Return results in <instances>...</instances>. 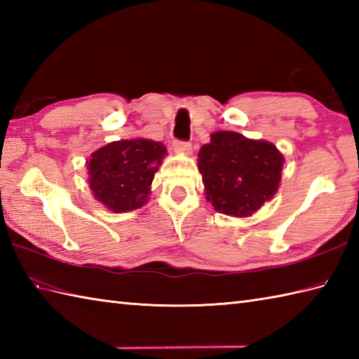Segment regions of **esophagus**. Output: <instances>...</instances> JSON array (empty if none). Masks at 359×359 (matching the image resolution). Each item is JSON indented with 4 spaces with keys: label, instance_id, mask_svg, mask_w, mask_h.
Here are the masks:
<instances>
[{
    "label": "esophagus",
    "instance_id": "34e87169",
    "mask_svg": "<svg viewBox=\"0 0 359 359\" xmlns=\"http://www.w3.org/2000/svg\"><path fill=\"white\" fill-rule=\"evenodd\" d=\"M172 148L175 152H179V154H185V156H189L193 152L191 143H188V142H174Z\"/></svg>",
    "mask_w": 359,
    "mask_h": 359
}]
</instances>
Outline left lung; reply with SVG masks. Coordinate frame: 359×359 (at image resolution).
<instances>
[{"mask_svg": "<svg viewBox=\"0 0 359 359\" xmlns=\"http://www.w3.org/2000/svg\"><path fill=\"white\" fill-rule=\"evenodd\" d=\"M285 158L271 142L234 131L211 134L199 151L205 197L216 211L250 217L276 194Z\"/></svg>", "mask_w": 359, "mask_h": 359, "instance_id": "left-lung-1", "label": "left lung"}]
</instances>
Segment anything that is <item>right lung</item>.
Returning a JSON list of instances; mask_svg holds the SVG:
<instances>
[{
	"label": "right lung",
	"instance_id": "add662e5",
	"mask_svg": "<svg viewBox=\"0 0 359 359\" xmlns=\"http://www.w3.org/2000/svg\"><path fill=\"white\" fill-rule=\"evenodd\" d=\"M166 154L162 142L143 137L98 148L86 160L94 199L112 212L142 208L148 203L151 184Z\"/></svg>",
	"mask_w": 359,
	"mask_h": 359
}]
</instances>
